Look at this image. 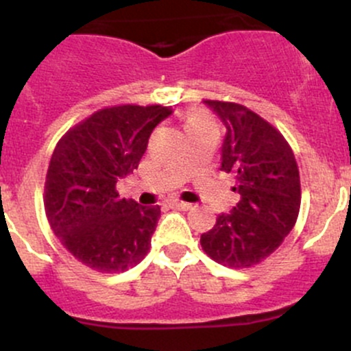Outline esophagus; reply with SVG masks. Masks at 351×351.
Wrapping results in <instances>:
<instances>
[{
    "label": "esophagus",
    "mask_w": 351,
    "mask_h": 351,
    "mask_svg": "<svg viewBox=\"0 0 351 351\" xmlns=\"http://www.w3.org/2000/svg\"><path fill=\"white\" fill-rule=\"evenodd\" d=\"M169 207L180 208V210H190V208H192L193 205H192V204H189V202H180V200H175V202H169Z\"/></svg>",
    "instance_id": "34e87169"
}]
</instances>
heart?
Masks as SVG:
<instances>
[{
    "label": "heart",
    "instance_id": "b5f03b06",
    "mask_svg": "<svg viewBox=\"0 0 351 351\" xmlns=\"http://www.w3.org/2000/svg\"><path fill=\"white\" fill-rule=\"evenodd\" d=\"M210 122V119H208L205 113H200V112H193L190 113L189 119H186V129H193V127H200V125H208Z\"/></svg>",
    "mask_w": 351,
    "mask_h": 351
}]
</instances>
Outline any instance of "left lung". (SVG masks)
I'll return each mask as SVG.
<instances>
[{
	"mask_svg": "<svg viewBox=\"0 0 351 351\" xmlns=\"http://www.w3.org/2000/svg\"><path fill=\"white\" fill-rule=\"evenodd\" d=\"M226 127L221 169L236 176L241 200L200 236L202 250L231 268L270 256L295 226L300 178L289 143L274 125L238 104L204 100Z\"/></svg>",
	"mask_w": 351,
	"mask_h": 351,
	"instance_id": "left-lung-1",
	"label": "left lung"
}]
</instances>
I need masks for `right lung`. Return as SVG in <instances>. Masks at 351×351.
Instances as JSON below:
<instances>
[{"label": "right lung", "instance_id": "add662e5", "mask_svg": "<svg viewBox=\"0 0 351 351\" xmlns=\"http://www.w3.org/2000/svg\"><path fill=\"white\" fill-rule=\"evenodd\" d=\"M171 113L161 105L98 110L56 146L45 214L66 250L91 270L125 271L149 251L161 208L120 198L117 183L137 169L151 132Z\"/></svg>", "mask_w": 351, "mask_h": 351}]
</instances>
